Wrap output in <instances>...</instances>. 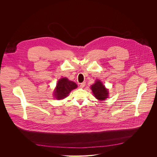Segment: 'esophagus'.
I'll use <instances>...</instances> for the list:
<instances>
[{"label":"esophagus","mask_w":157,"mask_h":157,"mask_svg":"<svg viewBox=\"0 0 157 157\" xmlns=\"http://www.w3.org/2000/svg\"><path fill=\"white\" fill-rule=\"evenodd\" d=\"M85 85H86L85 82H83V83H82L80 84V87L81 88H83L85 86Z\"/></svg>","instance_id":"1"}]
</instances>
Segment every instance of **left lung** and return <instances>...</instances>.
Segmentation results:
<instances>
[{
	"instance_id": "8db88e82",
	"label": "left lung",
	"mask_w": 157,
	"mask_h": 157,
	"mask_svg": "<svg viewBox=\"0 0 157 157\" xmlns=\"http://www.w3.org/2000/svg\"><path fill=\"white\" fill-rule=\"evenodd\" d=\"M95 82H96L90 87L94 97L100 101L106 100L109 95L108 90L105 88L100 80H97Z\"/></svg>"
}]
</instances>
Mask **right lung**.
I'll return each instance as SVG.
<instances>
[{
    "label": "right lung",
    "mask_w": 157,
    "mask_h": 157,
    "mask_svg": "<svg viewBox=\"0 0 157 157\" xmlns=\"http://www.w3.org/2000/svg\"><path fill=\"white\" fill-rule=\"evenodd\" d=\"M77 88V85L72 81H70L67 78H62L57 84L54 92V95L57 100H62L68 96L72 90Z\"/></svg>",
    "instance_id": "obj_1"
}]
</instances>
